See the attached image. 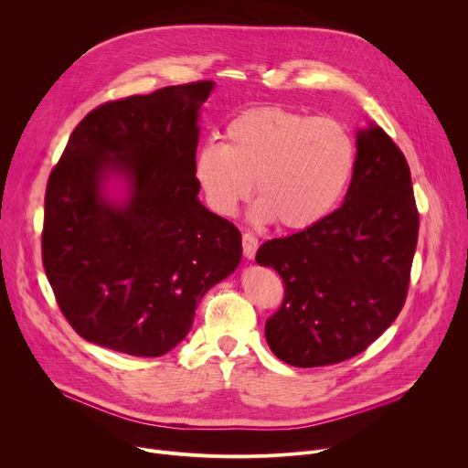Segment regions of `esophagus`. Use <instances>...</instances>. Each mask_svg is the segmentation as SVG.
<instances>
[{"mask_svg":"<svg viewBox=\"0 0 468 468\" xmlns=\"http://www.w3.org/2000/svg\"><path fill=\"white\" fill-rule=\"evenodd\" d=\"M258 250V239L252 233H244L242 235V254L247 260H254Z\"/></svg>","mask_w":468,"mask_h":468,"instance_id":"1","label":"esophagus"}]
</instances>
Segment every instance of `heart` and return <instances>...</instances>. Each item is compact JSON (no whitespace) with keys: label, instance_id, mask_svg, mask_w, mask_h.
Instances as JSON below:
<instances>
[{"label":"heart","instance_id":"obj_1","mask_svg":"<svg viewBox=\"0 0 468 468\" xmlns=\"http://www.w3.org/2000/svg\"><path fill=\"white\" fill-rule=\"evenodd\" d=\"M226 144L207 142L195 155V180L218 216L260 201L256 221L302 231L323 221L346 195L356 159L353 134L332 117L269 106L242 112L226 127Z\"/></svg>","mask_w":468,"mask_h":468}]
</instances>
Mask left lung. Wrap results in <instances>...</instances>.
Returning <instances> with one entry per match:
<instances>
[{
  "label": "left lung",
  "mask_w": 468,
  "mask_h": 468,
  "mask_svg": "<svg viewBox=\"0 0 468 468\" xmlns=\"http://www.w3.org/2000/svg\"><path fill=\"white\" fill-rule=\"evenodd\" d=\"M420 231L404 154L374 122L356 133L343 205L316 226L263 242L256 261L284 282L265 339L290 366L337 364L366 351L404 307Z\"/></svg>",
  "instance_id": "1"
}]
</instances>
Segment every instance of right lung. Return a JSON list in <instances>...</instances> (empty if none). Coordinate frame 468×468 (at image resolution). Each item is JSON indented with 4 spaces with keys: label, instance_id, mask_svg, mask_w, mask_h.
<instances>
[{
    "label": "right lung",
    "instance_id": "add662e5",
    "mask_svg": "<svg viewBox=\"0 0 468 468\" xmlns=\"http://www.w3.org/2000/svg\"><path fill=\"white\" fill-rule=\"evenodd\" d=\"M214 81L98 106L73 129L45 191L43 267L66 321L96 346L161 356L242 256L239 229L199 201V110ZM119 177L121 202L107 195Z\"/></svg>",
    "mask_w": 468,
    "mask_h": 468
}]
</instances>
